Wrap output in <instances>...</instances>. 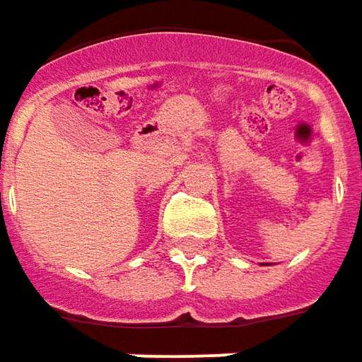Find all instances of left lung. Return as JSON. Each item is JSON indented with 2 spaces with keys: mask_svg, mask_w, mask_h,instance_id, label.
Here are the masks:
<instances>
[{
  "mask_svg": "<svg viewBox=\"0 0 362 362\" xmlns=\"http://www.w3.org/2000/svg\"><path fill=\"white\" fill-rule=\"evenodd\" d=\"M263 265H267V263H263Z\"/></svg>",
  "mask_w": 362,
  "mask_h": 362,
  "instance_id": "left-lung-1",
  "label": "left lung"
}]
</instances>
